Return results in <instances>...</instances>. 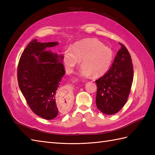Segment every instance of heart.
I'll return each instance as SVG.
<instances>
[{
	"label": "heart",
	"instance_id": "heart-1",
	"mask_svg": "<svg viewBox=\"0 0 155 155\" xmlns=\"http://www.w3.org/2000/svg\"><path fill=\"white\" fill-rule=\"evenodd\" d=\"M112 49L97 38H87L75 43L72 48H67L63 54V63L66 71L71 72L80 64L83 65L81 74L83 76L93 74L99 77L107 73L113 60Z\"/></svg>",
	"mask_w": 155,
	"mask_h": 155
}]
</instances>
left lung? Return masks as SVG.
<instances>
[{
  "instance_id": "left-lung-1",
  "label": "left lung",
  "mask_w": 155,
  "mask_h": 155,
  "mask_svg": "<svg viewBox=\"0 0 155 155\" xmlns=\"http://www.w3.org/2000/svg\"><path fill=\"white\" fill-rule=\"evenodd\" d=\"M112 67L95 81L97 85L96 104L101 113L111 115L126 104L133 81V66L129 52L123 44Z\"/></svg>"
}]
</instances>
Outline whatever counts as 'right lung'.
<instances>
[{
	"label": "right lung",
	"instance_id": "obj_1",
	"mask_svg": "<svg viewBox=\"0 0 155 155\" xmlns=\"http://www.w3.org/2000/svg\"><path fill=\"white\" fill-rule=\"evenodd\" d=\"M58 44L31 41L22 52L17 68L18 86L28 105L34 113L47 120L58 115L55 95L65 71L63 56L45 49Z\"/></svg>",
	"mask_w": 155,
	"mask_h": 155
}]
</instances>
